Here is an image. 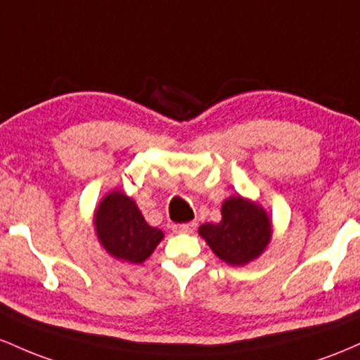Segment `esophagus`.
Masks as SVG:
<instances>
[{
    "label": "esophagus",
    "mask_w": 360,
    "mask_h": 360,
    "mask_svg": "<svg viewBox=\"0 0 360 360\" xmlns=\"http://www.w3.org/2000/svg\"><path fill=\"white\" fill-rule=\"evenodd\" d=\"M173 228V231L175 233H192L193 229L197 228V223H181V224H173L172 226Z\"/></svg>",
    "instance_id": "34e87169"
}]
</instances>
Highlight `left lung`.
Returning <instances> with one entry per match:
<instances>
[{
    "label": "left lung",
    "instance_id": "left-lung-1",
    "mask_svg": "<svg viewBox=\"0 0 360 360\" xmlns=\"http://www.w3.org/2000/svg\"><path fill=\"white\" fill-rule=\"evenodd\" d=\"M219 224H202L199 234L211 250L229 265H245L257 258L270 241V221L260 205L229 197L221 209Z\"/></svg>",
    "mask_w": 360,
    "mask_h": 360
}]
</instances>
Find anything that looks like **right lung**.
Wrapping results in <instances>:
<instances>
[{
	"label": "right lung",
	"mask_w": 360,
	"mask_h": 360,
	"mask_svg": "<svg viewBox=\"0 0 360 360\" xmlns=\"http://www.w3.org/2000/svg\"><path fill=\"white\" fill-rule=\"evenodd\" d=\"M95 229L112 257L131 264H143L163 238V231L144 221L136 202L119 191L108 193L98 205Z\"/></svg>",
	"instance_id": "add662e5"
}]
</instances>
